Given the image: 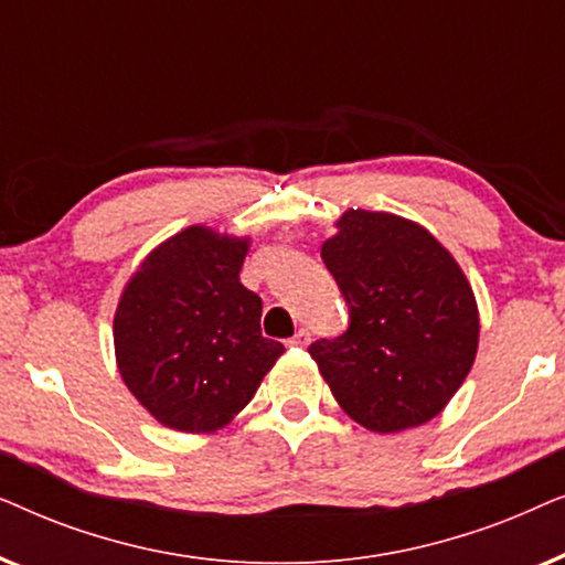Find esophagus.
Returning <instances> with one entry per match:
<instances>
[{
  "mask_svg": "<svg viewBox=\"0 0 565 565\" xmlns=\"http://www.w3.org/2000/svg\"><path fill=\"white\" fill-rule=\"evenodd\" d=\"M308 342H311V331H308V329H300L298 334L292 337L288 344H290V347H308Z\"/></svg>",
  "mask_w": 565,
  "mask_h": 565,
  "instance_id": "34e87169",
  "label": "esophagus"
}]
</instances>
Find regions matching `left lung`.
<instances>
[{
  "label": "left lung",
  "mask_w": 565,
  "mask_h": 565,
  "mask_svg": "<svg viewBox=\"0 0 565 565\" xmlns=\"http://www.w3.org/2000/svg\"><path fill=\"white\" fill-rule=\"evenodd\" d=\"M321 246L323 265L350 306V327L316 339L339 406L370 431H401L435 419L470 373L478 308L452 254L393 213L347 211Z\"/></svg>",
  "instance_id": "8db88e82"
}]
</instances>
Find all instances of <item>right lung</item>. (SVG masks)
<instances>
[{
  "label": "right lung",
  "mask_w": 565,
  "mask_h": 565,
  "mask_svg": "<svg viewBox=\"0 0 565 565\" xmlns=\"http://www.w3.org/2000/svg\"><path fill=\"white\" fill-rule=\"evenodd\" d=\"M246 252L249 238L190 226L157 246L122 290L118 370L169 429L226 427L285 352L262 337V298L238 280Z\"/></svg>",
  "instance_id": "add662e5"
}]
</instances>
